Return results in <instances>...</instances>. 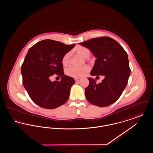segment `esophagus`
Returning <instances> with one entry per match:
<instances>
[{
	"mask_svg": "<svg viewBox=\"0 0 153 153\" xmlns=\"http://www.w3.org/2000/svg\"><path fill=\"white\" fill-rule=\"evenodd\" d=\"M74 80H75V82H79L80 81V79H79V78H76V79H74Z\"/></svg>",
	"mask_w": 153,
	"mask_h": 153,
	"instance_id": "34e87169",
	"label": "esophagus"
}]
</instances>
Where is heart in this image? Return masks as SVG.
<instances>
[{"instance_id": "obj_1", "label": "heart", "mask_w": 153, "mask_h": 153, "mask_svg": "<svg viewBox=\"0 0 153 153\" xmlns=\"http://www.w3.org/2000/svg\"><path fill=\"white\" fill-rule=\"evenodd\" d=\"M76 50L79 54L84 58H86L88 55H89V50L84 46H78L76 47ZM71 56V53L68 52L66 53L62 59V63L64 65H66L69 62ZM90 67L88 66H83L81 67L72 66L69 67L66 69V73L68 76L74 77V78H80L84 76L89 71Z\"/></svg>"}]
</instances>
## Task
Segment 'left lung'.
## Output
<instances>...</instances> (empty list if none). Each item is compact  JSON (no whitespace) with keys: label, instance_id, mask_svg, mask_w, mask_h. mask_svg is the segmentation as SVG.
Returning <instances> with one entry per match:
<instances>
[{"label":"left lung","instance_id":"left-lung-1","mask_svg":"<svg viewBox=\"0 0 153 153\" xmlns=\"http://www.w3.org/2000/svg\"><path fill=\"white\" fill-rule=\"evenodd\" d=\"M79 44L90 50L96 58L91 76H104L98 84L94 79L88 78L89 84L85 89L86 98L96 106H108L118 100L127 85L131 73L127 54L117 41L108 36Z\"/></svg>","mask_w":153,"mask_h":153}]
</instances>
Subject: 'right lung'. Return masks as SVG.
Wrapping results in <instances>:
<instances>
[{
  "label": "right lung",
  "mask_w": 153,
  "mask_h": 153,
  "mask_svg": "<svg viewBox=\"0 0 153 153\" xmlns=\"http://www.w3.org/2000/svg\"><path fill=\"white\" fill-rule=\"evenodd\" d=\"M74 46L45 39L30 48L21 68L23 84L31 100L39 107L54 109L68 101L75 81L64 75L62 59ZM54 74L62 77L60 82L51 81Z\"/></svg>",
  "instance_id": "add662e5"
}]
</instances>
